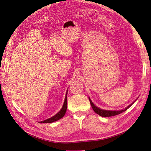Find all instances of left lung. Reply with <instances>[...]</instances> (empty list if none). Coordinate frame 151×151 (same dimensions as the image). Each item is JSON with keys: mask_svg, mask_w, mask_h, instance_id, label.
Instances as JSON below:
<instances>
[{"mask_svg": "<svg viewBox=\"0 0 151 151\" xmlns=\"http://www.w3.org/2000/svg\"><path fill=\"white\" fill-rule=\"evenodd\" d=\"M89 100H90V104L91 105V107L92 109H93V110H94L96 114H97L98 115L101 116H104V117H107V116H115V115H119L121 113L124 112V111L127 110L130 106L132 105L135 101L133 102L132 104H131L130 105H129L127 108H125V109L124 110H102L99 107H97V106H96L93 102L91 101V100H90V99L89 98Z\"/></svg>", "mask_w": 151, "mask_h": 151, "instance_id": "left-lung-1", "label": "left lung"}]
</instances>
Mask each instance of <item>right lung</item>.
Here are the masks:
<instances>
[{"label":"right lung","instance_id":"1","mask_svg":"<svg viewBox=\"0 0 151 151\" xmlns=\"http://www.w3.org/2000/svg\"><path fill=\"white\" fill-rule=\"evenodd\" d=\"M67 93H68V91L66 93V96H65V101H64V104H63V105L62 106L61 109L60 110V111L59 112L57 113L55 115H54L51 118L47 119L45 120H43L40 122V123H43V124H46V123H51V122H54L55 121H57L58 120H60V119L63 118L64 115L66 114V109H67Z\"/></svg>","mask_w":151,"mask_h":151}]
</instances>
